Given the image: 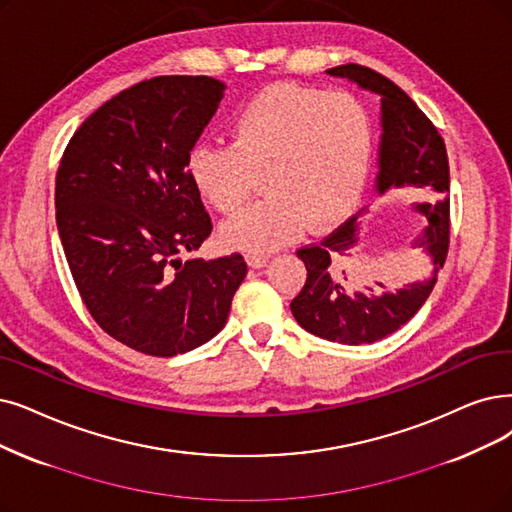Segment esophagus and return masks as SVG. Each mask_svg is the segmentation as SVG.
I'll use <instances>...</instances> for the list:
<instances>
[{"label": "esophagus", "instance_id": "obj_1", "mask_svg": "<svg viewBox=\"0 0 512 512\" xmlns=\"http://www.w3.org/2000/svg\"><path fill=\"white\" fill-rule=\"evenodd\" d=\"M245 258H248V264L252 269H262L269 260L267 254H258V252H248V256H245Z\"/></svg>", "mask_w": 512, "mask_h": 512}]
</instances>
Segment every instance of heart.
Masks as SVG:
<instances>
[{
  "label": "heart",
  "instance_id": "1",
  "mask_svg": "<svg viewBox=\"0 0 512 512\" xmlns=\"http://www.w3.org/2000/svg\"><path fill=\"white\" fill-rule=\"evenodd\" d=\"M372 126L344 92L279 84L233 115L229 145H197L187 159L193 189L218 212H235L262 176L267 199L224 224L229 248L269 252L296 237L306 220L340 216L363 189Z\"/></svg>",
  "mask_w": 512,
  "mask_h": 512
}]
</instances>
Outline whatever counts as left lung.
Masks as SVG:
<instances>
[{"label": "left lung", "instance_id": "1", "mask_svg": "<svg viewBox=\"0 0 512 512\" xmlns=\"http://www.w3.org/2000/svg\"><path fill=\"white\" fill-rule=\"evenodd\" d=\"M327 73L355 81L359 88L380 96L378 195L403 187L433 189L441 195L435 203L414 206L426 218V224L412 241V248L426 254L433 271L426 279L407 283L397 292L374 296V288L351 290L346 271L334 269V256H342L359 241L357 218L365 210H359L319 243L304 245L296 252L306 267V281L290 304L294 319L306 332L325 340L353 346L372 344L410 321L435 288L449 248V163L445 142L433 121L391 79L361 65H340L327 69ZM378 285L384 288L382 283Z\"/></svg>", "mask_w": 512, "mask_h": 512}]
</instances>
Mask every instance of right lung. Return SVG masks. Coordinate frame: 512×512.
<instances>
[{
    "label": "right lung",
    "instance_id": "add662e5",
    "mask_svg": "<svg viewBox=\"0 0 512 512\" xmlns=\"http://www.w3.org/2000/svg\"><path fill=\"white\" fill-rule=\"evenodd\" d=\"M206 75H163L119 92L69 140L56 172V224L94 321L130 349L174 357L227 323L241 254L182 262L212 233L187 159L222 100Z\"/></svg>",
    "mask_w": 512,
    "mask_h": 512
}]
</instances>
